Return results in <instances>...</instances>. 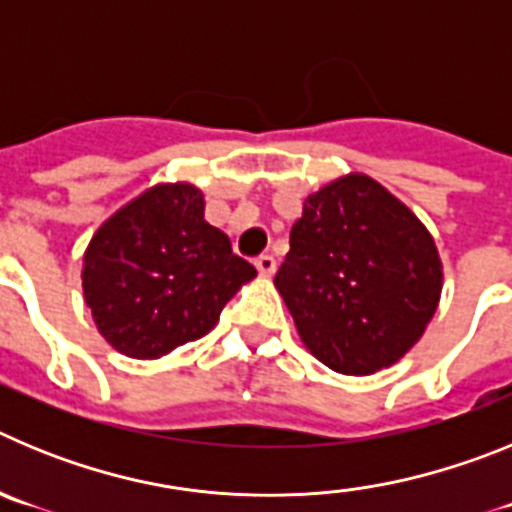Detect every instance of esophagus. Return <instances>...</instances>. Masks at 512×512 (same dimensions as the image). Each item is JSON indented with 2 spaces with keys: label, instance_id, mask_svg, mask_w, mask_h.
Instances as JSON below:
<instances>
[{
  "label": "esophagus",
  "instance_id": "obj_1",
  "mask_svg": "<svg viewBox=\"0 0 512 512\" xmlns=\"http://www.w3.org/2000/svg\"><path fill=\"white\" fill-rule=\"evenodd\" d=\"M253 264H256L259 274H264V277H271V274L277 271V259H274V256H269V253H261L259 259L253 261Z\"/></svg>",
  "mask_w": 512,
  "mask_h": 512
}]
</instances>
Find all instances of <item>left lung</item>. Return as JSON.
Listing matches in <instances>:
<instances>
[{
  "label": "left lung",
  "mask_w": 512,
  "mask_h": 512,
  "mask_svg": "<svg viewBox=\"0 0 512 512\" xmlns=\"http://www.w3.org/2000/svg\"><path fill=\"white\" fill-rule=\"evenodd\" d=\"M441 259L418 217L372 176L310 194L277 271L302 343L341 374H374L408 354L441 297Z\"/></svg>",
  "instance_id": "left-lung-1"
}]
</instances>
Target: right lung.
Returning a JSON list of instances; mask_svg holds the SVG:
<instances>
[{
  "instance_id": "add662e5",
  "label": "right lung",
  "mask_w": 512,
  "mask_h": 512,
  "mask_svg": "<svg viewBox=\"0 0 512 512\" xmlns=\"http://www.w3.org/2000/svg\"><path fill=\"white\" fill-rule=\"evenodd\" d=\"M256 269L205 220L192 184H158L94 233L81 287L104 341L130 359H158L215 328Z\"/></svg>"
}]
</instances>
